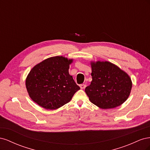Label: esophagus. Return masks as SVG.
Wrapping results in <instances>:
<instances>
[{
	"label": "esophagus",
	"instance_id": "obj_1",
	"mask_svg": "<svg viewBox=\"0 0 150 150\" xmlns=\"http://www.w3.org/2000/svg\"><path fill=\"white\" fill-rule=\"evenodd\" d=\"M86 84H81V85H80V88H81V89H84V88H86Z\"/></svg>",
	"mask_w": 150,
	"mask_h": 150
}]
</instances>
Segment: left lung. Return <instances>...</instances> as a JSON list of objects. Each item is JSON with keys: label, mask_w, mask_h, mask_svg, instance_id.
I'll list each match as a JSON object with an SVG mask.
<instances>
[{"label": "left lung", "mask_w": 150, "mask_h": 150, "mask_svg": "<svg viewBox=\"0 0 150 150\" xmlns=\"http://www.w3.org/2000/svg\"><path fill=\"white\" fill-rule=\"evenodd\" d=\"M92 81L85 89L90 101L102 109L114 108L129 96L132 83L125 72L110 62L91 63Z\"/></svg>", "instance_id": "obj_1"}]
</instances>
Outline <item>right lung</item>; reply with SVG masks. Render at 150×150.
Returning a JSON list of instances; mask_svg holds the SVG:
<instances>
[{
    "label": "right lung",
    "mask_w": 150,
    "mask_h": 150,
    "mask_svg": "<svg viewBox=\"0 0 150 150\" xmlns=\"http://www.w3.org/2000/svg\"><path fill=\"white\" fill-rule=\"evenodd\" d=\"M72 59L62 56L47 59L35 66L25 81L33 100L47 110H56L69 103L80 87L69 74Z\"/></svg>",
    "instance_id": "right-lung-1"
}]
</instances>
